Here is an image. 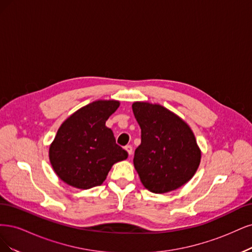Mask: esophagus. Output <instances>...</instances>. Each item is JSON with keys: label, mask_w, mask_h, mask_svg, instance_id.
Instances as JSON below:
<instances>
[{"label": "esophagus", "mask_w": 252, "mask_h": 252, "mask_svg": "<svg viewBox=\"0 0 252 252\" xmlns=\"http://www.w3.org/2000/svg\"><path fill=\"white\" fill-rule=\"evenodd\" d=\"M125 150L127 152V154H128L129 156H131L132 154H133V148L131 147V145H126V147L125 148Z\"/></svg>", "instance_id": "obj_1"}]
</instances>
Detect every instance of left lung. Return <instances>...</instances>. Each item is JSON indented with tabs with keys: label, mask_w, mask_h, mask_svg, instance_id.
<instances>
[{
	"label": "left lung",
	"mask_w": 252,
	"mask_h": 252,
	"mask_svg": "<svg viewBox=\"0 0 252 252\" xmlns=\"http://www.w3.org/2000/svg\"><path fill=\"white\" fill-rule=\"evenodd\" d=\"M133 113L141 128L134 166L148 190L165 193L188 183L201 162V150L190 126L158 103L135 101Z\"/></svg>",
	"instance_id": "8db88e82"
}]
</instances>
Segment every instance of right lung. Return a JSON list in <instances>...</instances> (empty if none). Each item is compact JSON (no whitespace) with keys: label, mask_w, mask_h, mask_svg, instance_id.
<instances>
[{"label":"right lung","mask_w":252,"mask_h":252,"mask_svg":"<svg viewBox=\"0 0 252 252\" xmlns=\"http://www.w3.org/2000/svg\"><path fill=\"white\" fill-rule=\"evenodd\" d=\"M119 105L114 99L96 100L61 125L49 147V160L62 181L79 189H92L102 184L113 165L127 158L105 126Z\"/></svg>","instance_id":"obj_1"}]
</instances>
